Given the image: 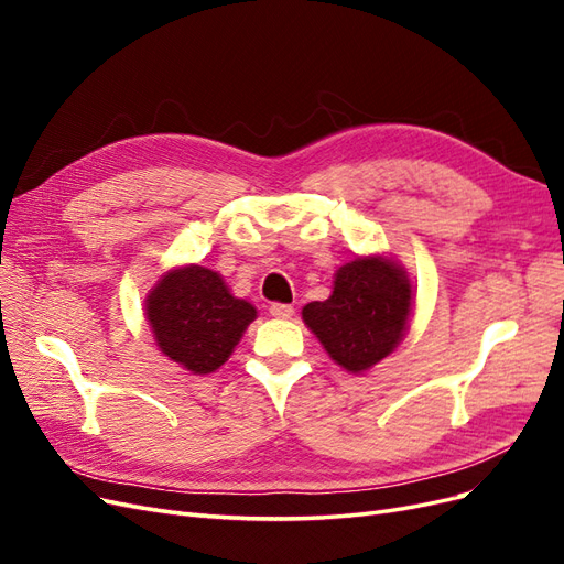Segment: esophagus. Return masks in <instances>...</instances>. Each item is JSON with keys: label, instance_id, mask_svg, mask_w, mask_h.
<instances>
[{"label": "esophagus", "instance_id": "esophagus-1", "mask_svg": "<svg viewBox=\"0 0 564 564\" xmlns=\"http://www.w3.org/2000/svg\"><path fill=\"white\" fill-rule=\"evenodd\" d=\"M270 315L272 317H280V319H286L294 315V305L289 303H270Z\"/></svg>", "mask_w": 564, "mask_h": 564}]
</instances>
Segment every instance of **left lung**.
I'll return each instance as SVG.
<instances>
[{
    "label": "left lung",
    "mask_w": 564,
    "mask_h": 564,
    "mask_svg": "<svg viewBox=\"0 0 564 564\" xmlns=\"http://www.w3.org/2000/svg\"><path fill=\"white\" fill-rule=\"evenodd\" d=\"M412 286L402 268L386 259H355L340 265L327 301H313L303 319L332 360L365 371L400 344L409 319Z\"/></svg>",
    "instance_id": "1"
}]
</instances>
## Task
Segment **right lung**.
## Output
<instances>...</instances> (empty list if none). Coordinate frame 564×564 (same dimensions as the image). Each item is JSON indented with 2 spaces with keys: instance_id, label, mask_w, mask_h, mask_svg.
Segmentation results:
<instances>
[{
  "instance_id": "1",
  "label": "right lung",
  "mask_w": 564,
  "mask_h": 564,
  "mask_svg": "<svg viewBox=\"0 0 564 564\" xmlns=\"http://www.w3.org/2000/svg\"><path fill=\"white\" fill-rule=\"evenodd\" d=\"M145 311L160 350L195 373L224 365L256 317L251 303L235 299L218 272L202 265L166 272Z\"/></svg>"
}]
</instances>
